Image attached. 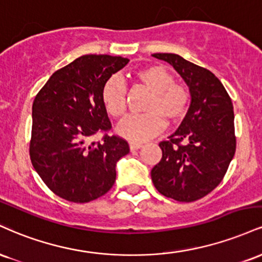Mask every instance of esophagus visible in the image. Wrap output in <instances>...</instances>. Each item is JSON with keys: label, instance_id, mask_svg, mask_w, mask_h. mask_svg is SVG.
I'll use <instances>...</instances> for the list:
<instances>
[{"label": "esophagus", "instance_id": "esophagus-1", "mask_svg": "<svg viewBox=\"0 0 262 262\" xmlns=\"http://www.w3.org/2000/svg\"><path fill=\"white\" fill-rule=\"evenodd\" d=\"M141 147H142V144H141V143H135V142L130 143V149H131V150H136V149H140Z\"/></svg>", "mask_w": 262, "mask_h": 262}]
</instances>
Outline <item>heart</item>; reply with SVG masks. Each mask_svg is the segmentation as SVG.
I'll return each mask as SVG.
<instances>
[{
  "label": "heart",
  "mask_w": 262,
  "mask_h": 262,
  "mask_svg": "<svg viewBox=\"0 0 262 262\" xmlns=\"http://www.w3.org/2000/svg\"><path fill=\"white\" fill-rule=\"evenodd\" d=\"M135 78L150 93L144 105L146 114L130 115L116 127L119 136L131 142H143L164 130L165 120L177 124L185 118L190 104L186 87L175 83L174 76L159 64L136 71ZM101 101L113 118H121L126 110V88L119 77H110L101 88Z\"/></svg>",
  "instance_id": "b5f03b06"
}]
</instances>
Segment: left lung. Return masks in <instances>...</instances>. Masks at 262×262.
<instances>
[{"label": "left lung", "mask_w": 262, "mask_h": 262, "mask_svg": "<svg viewBox=\"0 0 262 262\" xmlns=\"http://www.w3.org/2000/svg\"><path fill=\"white\" fill-rule=\"evenodd\" d=\"M152 56L174 67L189 87L191 100L179 128L159 143L162 159L150 177L165 198L196 201L218 186L234 157L232 99L211 71L177 54Z\"/></svg>", "instance_id": "8db88e82"}]
</instances>
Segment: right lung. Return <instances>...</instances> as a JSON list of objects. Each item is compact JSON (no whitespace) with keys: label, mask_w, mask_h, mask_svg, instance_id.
I'll return each instance as SVG.
<instances>
[{"label":"right lung","mask_w":262,"mask_h":262,"mask_svg":"<svg viewBox=\"0 0 262 262\" xmlns=\"http://www.w3.org/2000/svg\"><path fill=\"white\" fill-rule=\"evenodd\" d=\"M128 60L109 55H84L49 78L32 107L30 159L39 177L57 196L76 204L93 201L112 189L116 163L130 152L124 138L110 130L101 88Z\"/></svg>","instance_id":"1"}]
</instances>
